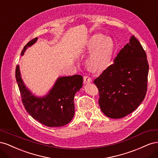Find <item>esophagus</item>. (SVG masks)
Instances as JSON below:
<instances>
[{"instance_id":"34e87169","label":"esophagus","mask_w":158,"mask_h":158,"mask_svg":"<svg viewBox=\"0 0 158 158\" xmlns=\"http://www.w3.org/2000/svg\"><path fill=\"white\" fill-rule=\"evenodd\" d=\"M92 82V78H91L88 76H85L84 77V84H88Z\"/></svg>"}]
</instances>
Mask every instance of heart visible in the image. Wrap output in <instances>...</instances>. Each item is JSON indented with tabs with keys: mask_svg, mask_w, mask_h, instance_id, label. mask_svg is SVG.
I'll use <instances>...</instances> for the list:
<instances>
[{
	"mask_svg": "<svg viewBox=\"0 0 158 158\" xmlns=\"http://www.w3.org/2000/svg\"><path fill=\"white\" fill-rule=\"evenodd\" d=\"M87 48L89 51L94 50L88 59V64L92 68L102 70L111 63L114 49V42L111 37L95 34L90 38Z\"/></svg>",
	"mask_w": 158,
	"mask_h": 158,
	"instance_id": "obj_1",
	"label": "heart"
}]
</instances>
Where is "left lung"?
<instances>
[{"label": "left lung", "instance_id": "obj_1", "mask_svg": "<svg viewBox=\"0 0 158 158\" xmlns=\"http://www.w3.org/2000/svg\"><path fill=\"white\" fill-rule=\"evenodd\" d=\"M148 71L146 52L132 35L113 63L94 81L102 111L109 118H120L135 111L146 96Z\"/></svg>", "mask_w": 158, "mask_h": 158}]
</instances>
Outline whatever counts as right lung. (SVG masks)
Wrapping results in <instances>:
<instances>
[{
	"label": "right lung",
	"mask_w": 158,
	"mask_h": 158,
	"mask_svg": "<svg viewBox=\"0 0 158 158\" xmlns=\"http://www.w3.org/2000/svg\"><path fill=\"white\" fill-rule=\"evenodd\" d=\"M37 37L31 40L23 47L21 55L26 49L35 44ZM16 79L26 111L38 122L49 127H58L67 125L74 115V98L82 87L83 78L81 75L60 77L54 86L45 97L37 98L32 95L23 84L20 69L16 68Z\"/></svg>",
	"instance_id": "right-lung-1"
}]
</instances>
